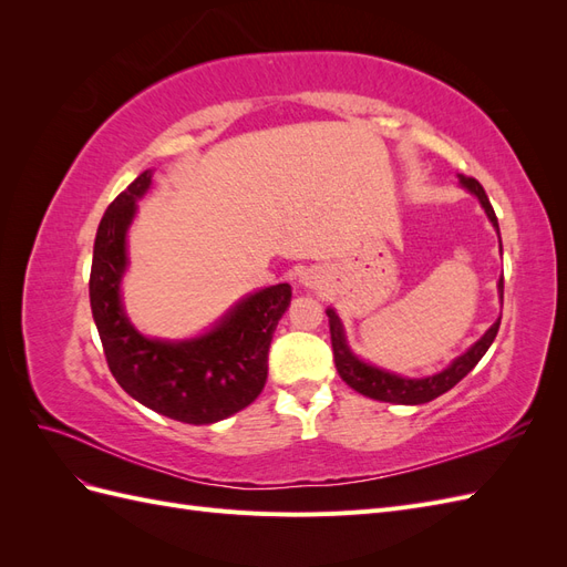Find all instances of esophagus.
Wrapping results in <instances>:
<instances>
[{
    "instance_id": "34e87169",
    "label": "esophagus",
    "mask_w": 567,
    "mask_h": 567,
    "mask_svg": "<svg viewBox=\"0 0 567 567\" xmlns=\"http://www.w3.org/2000/svg\"><path fill=\"white\" fill-rule=\"evenodd\" d=\"M319 279H321V277L317 274V269H307V271L302 274L300 281H302L307 288H317V286H319Z\"/></svg>"
}]
</instances>
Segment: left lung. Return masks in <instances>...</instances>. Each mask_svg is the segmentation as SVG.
<instances>
[{
    "instance_id": "8db88e82",
    "label": "left lung",
    "mask_w": 567,
    "mask_h": 567,
    "mask_svg": "<svg viewBox=\"0 0 567 567\" xmlns=\"http://www.w3.org/2000/svg\"><path fill=\"white\" fill-rule=\"evenodd\" d=\"M458 179L480 200V205L485 208L494 229L499 231V221H496V215H494L492 203L485 194V188L480 186V182L473 177L458 175ZM499 298L504 300V279H499ZM326 315H329L333 359H336V369L340 373V379L346 381L352 390L362 392L364 398L379 400V402H392V404H425V402L440 398L442 392L452 390L463 379V375L471 373L480 359H483V354L489 350V346L496 338V331H499V323H502V319H496L485 331V336L480 338L468 352L456 357L444 371H440L435 375H425V379H406V375H398V373L383 371L379 367H371V364L362 362L357 354H352V350L348 348L346 331H342V323H340L336 310H326Z\"/></svg>"
}]
</instances>
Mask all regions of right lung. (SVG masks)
Masks as SVG:
<instances>
[{
	"label": "right lung",
	"mask_w": 567,
	"mask_h": 567,
	"mask_svg": "<svg viewBox=\"0 0 567 567\" xmlns=\"http://www.w3.org/2000/svg\"><path fill=\"white\" fill-rule=\"evenodd\" d=\"M151 177V169L142 173L101 217L90 274L92 315L113 379L130 398L182 423H217L262 392L267 352L290 305V286L250 293L198 338L142 336L120 302V281L127 269V229Z\"/></svg>",
	"instance_id": "right-lung-1"
}]
</instances>
